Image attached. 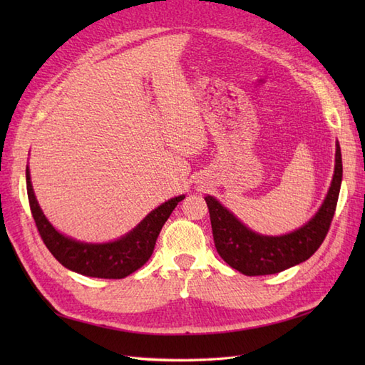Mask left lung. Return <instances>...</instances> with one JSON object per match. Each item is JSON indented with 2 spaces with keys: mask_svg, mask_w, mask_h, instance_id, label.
Instances as JSON below:
<instances>
[{
  "mask_svg": "<svg viewBox=\"0 0 365 365\" xmlns=\"http://www.w3.org/2000/svg\"><path fill=\"white\" fill-rule=\"evenodd\" d=\"M340 183H342V153L337 143L334 177L320 210L306 226L282 237L255 234L243 226L215 197L205 196L216 251L227 265L246 276L281 273L307 260L328 235L331 221L336 213Z\"/></svg>",
  "mask_w": 365,
  "mask_h": 365,
  "instance_id": "8db88e82",
  "label": "left lung"
}]
</instances>
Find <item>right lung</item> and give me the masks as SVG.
I'll return each instance as SVG.
<instances>
[{"mask_svg": "<svg viewBox=\"0 0 365 365\" xmlns=\"http://www.w3.org/2000/svg\"><path fill=\"white\" fill-rule=\"evenodd\" d=\"M26 190L31 213H33L38 235L53 254V257L61 265L75 271V273L102 279H122L141 268L150 259L161 227L165 226L177 204L185 197H174L155 208L153 212L145 216L141 224H138L130 234L122 237L118 242L89 245L75 242V240L59 234L45 218L36 200L28 168Z\"/></svg>", "mask_w": 365, "mask_h": 365, "instance_id": "1", "label": "right lung"}]
</instances>
